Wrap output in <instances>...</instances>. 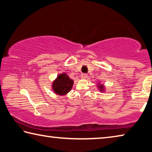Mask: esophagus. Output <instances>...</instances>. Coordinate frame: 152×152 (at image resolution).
Wrapping results in <instances>:
<instances>
[{"mask_svg":"<svg viewBox=\"0 0 152 152\" xmlns=\"http://www.w3.org/2000/svg\"><path fill=\"white\" fill-rule=\"evenodd\" d=\"M87 78H88V74H82L81 75L82 79H86Z\"/></svg>","mask_w":152,"mask_h":152,"instance_id":"34e87169","label":"esophagus"}]
</instances>
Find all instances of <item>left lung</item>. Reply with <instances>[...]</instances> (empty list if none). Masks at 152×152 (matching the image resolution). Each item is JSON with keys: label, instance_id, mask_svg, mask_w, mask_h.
<instances>
[{"label": "left lung", "instance_id": "8db88e82", "mask_svg": "<svg viewBox=\"0 0 152 152\" xmlns=\"http://www.w3.org/2000/svg\"><path fill=\"white\" fill-rule=\"evenodd\" d=\"M96 86H97L98 89L99 91H100V92H106V87L104 86V85L102 84L100 82H98V84L96 85Z\"/></svg>", "mask_w": 152, "mask_h": 152}]
</instances>
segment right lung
<instances>
[{"label":"right lung","mask_w":152,"mask_h":152,"mask_svg":"<svg viewBox=\"0 0 152 152\" xmlns=\"http://www.w3.org/2000/svg\"><path fill=\"white\" fill-rule=\"evenodd\" d=\"M73 84V80L70 79L66 73L63 72L58 74L56 78L52 82V89L53 92L57 95L65 96L72 90Z\"/></svg>","instance_id":"obj_1"}]
</instances>
